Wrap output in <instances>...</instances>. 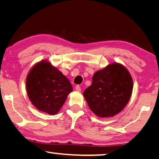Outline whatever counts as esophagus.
Listing matches in <instances>:
<instances>
[{"label": "esophagus", "instance_id": "obj_1", "mask_svg": "<svg viewBox=\"0 0 159 159\" xmlns=\"http://www.w3.org/2000/svg\"><path fill=\"white\" fill-rule=\"evenodd\" d=\"M75 90L77 91V92H80V91L81 90V86H75Z\"/></svg>", "mask_w": 159, "mask_h": 159}]
</instances>
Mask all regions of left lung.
Masks as SVG:
<instances>
[{
    "label": "left lung",
    "mask_w": 159,
    "mask_h": 159,
    "mask_svg": "<svg viewBox=\"0 0 159 159\" xmlns=\"http://www.w3.org/2000/svg\"><path fill=\"white\" fill-rule=\"evenodd\" d=\"M133 81L124 65L114 62L92 77V84L84 92L89 107L99 118L113 117L125 107L132 96Z\"/></svg>",
    "instance_id": "8db88e82"
}]
</instances>
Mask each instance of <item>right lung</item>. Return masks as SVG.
<instances>
[{"mask_svg": "<svg viewBox=\"0 0 159 159\" xmlns=\"http://www.w3.org/2000/svg\"><path fill=\"white\" fill-rule=\"evenodd\" d=\"M27 93L34 106L41 112L55 115L73 91L69 80L46 60L37 62L26 78Z\"/></svg>", "mask_w": 159, "mask_h": 159, "instance_id": "obj_1", "label": "right lung"}]
</instances>
